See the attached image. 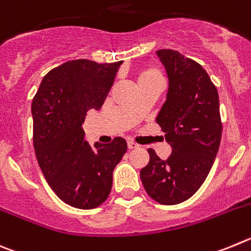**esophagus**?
Returning a JSON list of instances; mask_svg holds the SVG:
<instances>
[{
  "label": "esophagus",
  "mask_w": 251,
  "mask_h": 251,
  "mask_svg": "<svg viewBox=\"0 0 251 251\" xmlns=\"http://www.w3.org/2000/svg\"><path fill=\"white\" fill-rule=\"evenodd\" d=\"M127 147H128V149L132 150V149H136V148H138L139 145L136 143H134V141L130 140V141H127Z\"/></svg>",
  "instance_id": "esophagus-1"
}]
</instances>
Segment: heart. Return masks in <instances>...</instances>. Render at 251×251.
<instances>
[{
    "label": "heart",
    "mask_w": 251,
    "mask_h": 251,
    "mask_svg": "<svg viewBox=\"0 0 251 251\" xmlns=\"http://www.w3.org/2000/svg\"><path fill=\"white\" fill-rule=\"evenodd\" d=\"M149 79H162L163 75L160 73L158 68L155 67H147L141 71L140 75L138 78V82H141V80H149Z\"/></svg>",
    "instance_id": "1"
}]
</instances>
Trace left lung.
Returning <instances> with one entry per match:
<instances>
[{"instance_id":"8db88e82","label":"left lung","mask_w":251,"mask_h":251,"mask_svg":"<svg viewBox=\"0 0 251 251\" xmlns=\"http://www.w3.org/2000/svg\"><path fill=\"white\" fill-rule=\"evenodd\" d=\"M169 79L167 101L156 123L172 147L167 160L148 149L150 160L140 171L148 195L162 204H177L195 195L207 178L222 134L219 93L195 60L172 49L156 51Z\"/></svg>"}]
</instances>
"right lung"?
Returning a JSON list of instances; mask_svg holds the SVG:
<instances>
[{"label":"right lung","mask_w":251,"mask_h":251,"mask_svg":"<svg viewBox=\"0 0 251 251\" xmlns=\"http://www.w3.org/2000/svg\"><path fill=\"white\" fill-rule=\"evenodd\" d=\"M121 63H64L43 78L32 100L39 167L55 195L82 210L96 208L107 200L113 169L127 150L123 138L91 147L82 128L87 112L102 107Z\"/></svg>","instance_id":"obj_1"}]
</instances>
